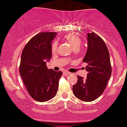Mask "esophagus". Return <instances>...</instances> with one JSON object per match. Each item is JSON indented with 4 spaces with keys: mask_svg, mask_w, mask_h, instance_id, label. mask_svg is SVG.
<instances>
[{
    "mask_svg": "<svg viewBox=\"0 0 127 127\" xmlns=\"http://www.w3.org/2000/svg\"><path fill=\"white\" fill-rule=\"evenodd\" d=\"M63 74H64V75H69V74H70V72H69L64 71V72H63Z\"/></svg>",
    "mask_w": 127,
    "mask_h": 127,
    "instance_id": "esophagus-1",
    "label": "esophagus"
}]
</instances>
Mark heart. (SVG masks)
Here are the masks:
<instances>
[{"label":"heart","mask_w":127,"mask_h":127,"mask_svg":"<svg viewBox=\"0 0 127 127\" xmlns=\"http://www.w3.org/2000/svg\"><path fill=\"white\" fill-rule=\"evenodd\" d=\"M64 38L73 46L74 49L75 48H79L80 46V45L81 43V41H82L80 37L77 34L74 33V32H69V33H67V34H66L64 36ZM57 46L58 43L57 41H54L52 43V51L53 53H55L57 51Z\"/></svg>","instance_id":"obj_1"}]
</instances>
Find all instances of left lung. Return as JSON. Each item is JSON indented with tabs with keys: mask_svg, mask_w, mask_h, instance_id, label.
<instances>
[{
	"mask_svg": "<svg viewBox=\"0 0 127 127\" xmlns=\"http://www.w3.org/2000/svg\"><path fill=\"white\" fill-rule=\"evenodd\" d=\"M88 49L83 59L88 64L86 79L78 75L74 95L83 101H93L104 92L111 74L110 53L105 43L95 32L88 34Z\"/></svg>",
	"mask_w": 127,
	"mask_h": 127,
	"instance_id": "8db88e82",
	"label": "left lung"
}]
</instances>
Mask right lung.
Masks as SVG:
<instances>
[{"label": "right lung", "mask_w": 127, "mask_h": 127, "mask_svg": "<svg viewBox=\"0 0 127 127\" xmlns=\"http://www.w3.org/2000/svg\"><path fill=\"white\" fill-rule=\"evenodd\" d=\"M56 32H39L32 37L22 52L19 73L30 96L37 101L54 97L62 72L48 69L46 61L52 58V41Z\"/></svg>", "instance_id": "add662e5"}]
</instances>
